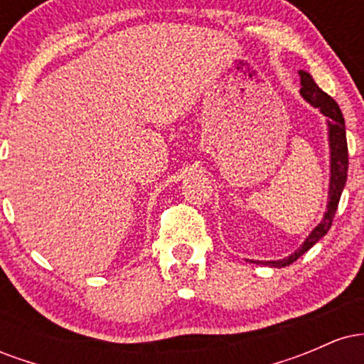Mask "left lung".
I'll return each mask as SVG.
<instances>
[{"mask_svg": "<svg viewBox=\"0 0 364 364\" xmlns=\"http://www.w3.org/2000/svg\"><path fill=\"white\" fill-rule=\"evenodd\" d=\"M301 77V97L308 104H311L313 107L320 109L323 116H327V128H328V147H330V181H328V202H327V210H325L323 219L320 220V224L308 235L304 243L296 250L294 253H291L289 257L282 258V260H270V262H253V263H263V265L269 267H281L291 265L292 262L298 260L301 255H304L313 245L318 243V241L328 232L330 225H332L333 215H336L337 207H339V200L342 195V190L346 186V179H348V164H349V156H348V140H346V124H344V116H342L341 107L337 106V102L330 97L328 94H325L323 90L316 85L315 80L310 73L299 72Z\"/></svg>", "mask_w": 364, "mask_h": 364, "instance_id": "obj_1", "label": "left lung"}]
</instances>
